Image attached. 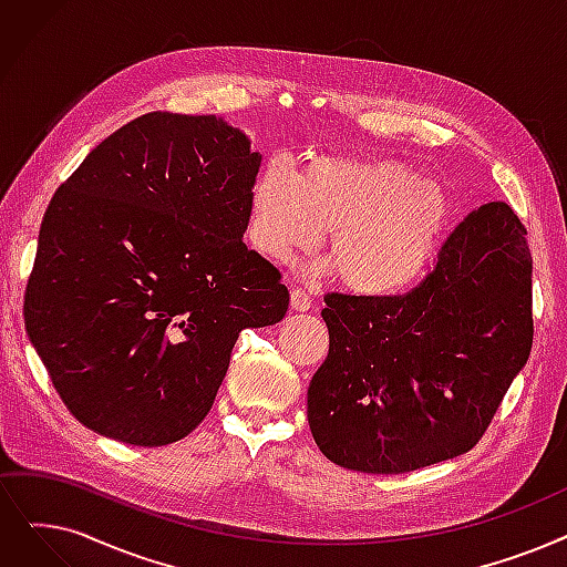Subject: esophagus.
Instances as JSON below:
<instances>
[{
	"instance_id": "1",
	"label": "esophagus",
	"mask_w": 567,
	"mask_h": 567,
	"mask_svg": "<svg viewBox=\"0 0 567 567\" xmlns=\"http://www.w3.org/2000/svg\"><path fill=\"white\" fill-rule=\"evenodd\" d=\"M289 303H291L293 310H299V312H306V310L312 308L310 297H308V293H306L303 289H299V287H293V289L289 291Z\"/></svg>"
}]
</instances>
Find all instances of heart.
<instances>
[{
  "label": "heart",
  "instance_id": "obj_1",
  "mask_svg": "<svg viewBox=\"0 0 567 567\" xmlns=\"http://www.w3.org/2000/svg\"><path fill=\"white\" fill-rule=\"evenodd\" d=\"M454 213L452 189L405 162L315 157L297 176L270 162L250 192L248 238L261 257L285 264L329 234L340 282L384 299L426 276Z\"/></svg>",
  "mask_w": 567,
  "mask_h": 567
}]
</instances>
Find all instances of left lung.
<instances>
[{
  "instance_id": "1",
  "label": "left lung",
  "mask_w": 567,
  "mask_h": 567,
  "mask_svg": "<svg viewBox=\"0 0 567 567\" xmlns=\"http://www.w3.org/2000/svg\"><path fill=\"white\" fill-rule=\"evenodd\" d=\"M533 259L514 210L484 204L405 297H324L329 357L308 424L340 467L399 475L465 454L528 361Z\"/></svg>"
}]
</instances>
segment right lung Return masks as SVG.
<instances>
[{
    "instance_id": "1",
    "label": "right lung",
    "mask_w": 567,
    "mask_h": 567,
    "mask_svg": "<svg viewBox=\"0 0 567 567\" xmlns=\"http://www.w3.org/2000/svg\"><path fill=\"white\" fill-rule=\"evenodd\" d=\"M261 155L215 115L147 113L102 141L48 204L24 327L60 399L136 447L202 424L243 329L289 291L243 234Z\"/></svg>"
}]
</instances>
